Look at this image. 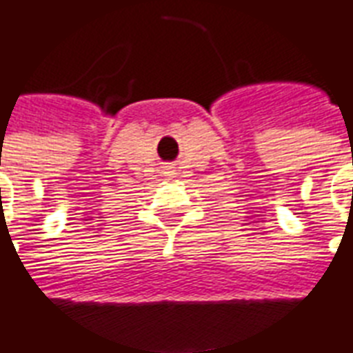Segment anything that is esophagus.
<instances>
[{"mask_svg": "<svg viewBox=\"0 0 353 353\" xmlns=\"http://www.w3.org/2000/svg\"><path fill=\"white\" fill-rule=\"evenodd\" d=\"M166 170H170V172H174V166H168V168H166Z\"/></svg>", "mask_w": 353, "mask_h": 353, "instance_id": "34e87169", "label": "esophagus"}]
</instances>
